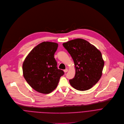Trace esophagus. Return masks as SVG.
I'll list each match as a JSON object with an SVG mask.
<instances>
[{"label":"esophagus","instance_id":"obj_1","mask_svg":"<svg viewBox=\"0 0 124 124\" xmlns=\"http://www.w3.org/2000/svg\"><path fill=\"white\" fill-rule=\"evenodd\" d=\"M63 71H64V73H66V72L68 71V69H64Z\"/></svg>","mask_w":124,"mask_h":124}]
</instances>
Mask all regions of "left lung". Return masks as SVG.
Returning a JSON list of instances; mask_svg holds the SVG:
<instances>
[{
  "label": "left lung",
  "instance_id": "obj_1",
  "mask_svg": "<svg viewBox=\"0 0 124 124\" xmlns=\"http://www.w3.org/2000/svg\"><path fill=\"white\" fill-rule=\"evenodd\" d=\"M72 58L76 70L74 78L69 80L75 89H90L100 79L104 66L101 52L87 41L77 39L62 44Z\"/></svg>",
  "mask_w": 124,
  "mask_h": 124
}]
</instances>
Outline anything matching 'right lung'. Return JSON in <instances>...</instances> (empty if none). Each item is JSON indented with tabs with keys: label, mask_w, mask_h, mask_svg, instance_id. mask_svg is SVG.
I'll list each match as a JSON object with an SVG mask.
<instances>
[{
	"label": "right lung",
	"mask_w": 124,
	"mask_h": 124,
	"mask_svg": "<svg viewBox=\"0 0 124 124\" xmlns=\"http://www.w3.org/2000/svg\"><path fill=\"white\" fill-rule=\"evenodd\" d=\"M58 44L44 41L34 47L22 65L23 76L36 91L48 94L57 86L64 72L59 69L54 58Z\"/></svg>",
	"instance_id": "obj_1"
}]
</instances>
